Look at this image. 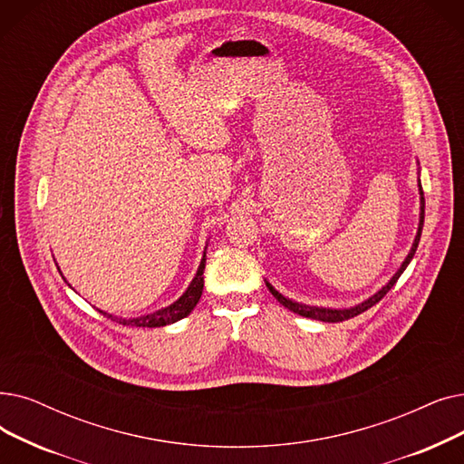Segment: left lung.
<instances>
[{
	"instance_id": "left-lung-1",
	"label": "left lung",
	"mask_w": 464,
	"mask_h": 464,
	"mask_svg": "<svg viewBox=\"0 0 464 464\" xmlns=\"http://www.w3.org/2000/svg\"><path fill=\"white\" fill-rule=\"evenodd\" d=\"M419 195H420V214H419V227H417V235H415V240L411 245V250L408 254V257L404 259V264L400 266V269L394 273V276L387 282L385 286H382L379 292H375L372 297H368L366 301H362V304L351 307V309H324V307H311V305H304V304H297V301H292L290 297H285L278 290L273 288L271 282L266 280V285L269 288V292L276 297L278 304L285 305L286 309L301 314V316H307V318H314V320H322V322H343V320H349L360 313L368 311L370 307H373L375 304H379V301L385 297V294L396 285V280L400 278V275L406 271V267L410 266V261L413 259L415 256V250L419 246V240H420V231H422V224H425V193H422V188H420V179H419Z\"/></svg>"
}]
</instances>
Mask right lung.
<instances>
[{"instance_id":"1","label":"right lung","mask_w":464,"mask_h":464,"mask_svg":"<svg viewBox=\"0 0 464 464\" xmlns=\"http://www.w3.org/2000/svg\"><path fill=\"white\" fill-rule=\"evenodd\" d=\"M205 266H207V252L203 254V259H200V266L197 269V275L193 276L191 285L188 286V290L179 295V299H176L172 305L155 311L151 314H144V316H136V318H117L113 314H108L104 311H100L104 316L119 322L123 326H136V328H159V326H167V324H174V322L186 318L195 305L198 304L200 294H203V286H205Z\"/></svg>"}]
</instances>
